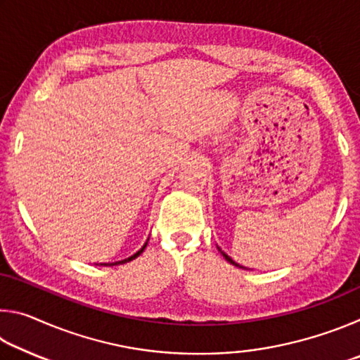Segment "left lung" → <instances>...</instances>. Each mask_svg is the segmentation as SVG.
Returning a JSON list of instances; mask_svg holds the SVG:
<instances>
[{"instance_id": "obj_1", "label": "left lung", "mask_w": 360, "mask_h": 360, "mask_svg": "<svg viewBox=\"0 0 360 360\" xmlns=\"http://www.w3.org/2000/svg\"><path fill=\"white\" fill-rule=\"evenodd\" d=\"M219 251H221V249H219ZM222 252V251H221ZM222 255H224V259L225 260H227V262H230V264H233L235 266H240V268H245V266H241V265H238V264H236V262H233V260H231L230 257H229V255L227 254H225V252H222Z\"/></svg>"}]
</instances>
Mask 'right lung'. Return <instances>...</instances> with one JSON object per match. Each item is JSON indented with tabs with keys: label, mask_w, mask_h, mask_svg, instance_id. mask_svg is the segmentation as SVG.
<instances>
[{
	"label": "right lung",
	"mask_w": 360,
	"mask_h": 360,
	"mask_svg": "<svg viewBox=\"0 0 360 360\" xmlns=\"http://www.w3.org/2000/svg\"><path fill=\"white\" fill-rule=\"evenodd\" d=\"M146 246H148V241H146V243H144V246H143L141 249H139V251H138L136 254H133L131 257H129V259H124V260H119V262H112V264H100V265H105V266H114V265H122V264H127V262H130V260H133V259H136L138 255L144 251Z\"/></svg>",
	"instance_id": "add662e5"
}]
</instances>
